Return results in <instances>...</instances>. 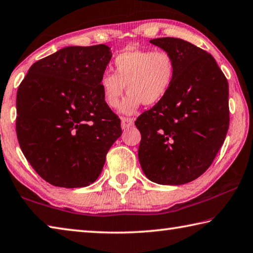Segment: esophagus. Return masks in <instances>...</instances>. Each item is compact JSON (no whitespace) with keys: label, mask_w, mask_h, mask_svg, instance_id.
I'll return each instance as SVG.
<instances>
[{"label":"esophagus","mask_w":253,"mask_h":253,"mask_svg":"<svg viewBox=\"0 0 253 253\" xmlns=\"http://www.w3.org/2000/svg\"><path fill=\"white\" fill-rule=\"evenodd\" d=\"M133 123H134V120H133V119H131V118H124V117L121 118V126H122L123 130L129 129L130 126H133Z\"/></svg>","instance_id":"esophagus-1"}]
</instances>
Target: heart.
Segmentation results:
<instances>
[{"label":"heart","mask_w":253,"mask_h":253,"mask_svg":"<svg viewBox=\"0 0 253 253\" xmlns=\"http://www.w3.org/2000/svg\"><path fill=\"white\" fill-rule=\"evenodd\" d=\"M174 61L166 51L126 48L113 60V73L101 75L99 86L109 108H117L124 90L129 91L120 112L133 114L143 103L154 105L163 100L174 81Z\"/></svg>","instance_id":"obj_1"}]
</instances>
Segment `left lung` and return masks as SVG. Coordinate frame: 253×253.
<instances>
[{
    "instance_id": "obj_1",
    "label": "left lung",
    "mask_w": 253,
    "mask_h": 253,
    "mask_svg": "<svg viewBox=\"0 0 253 253\" xmlns=\"http://www.w3.org/2000/svg\"><path fill=\"white\" fill-rule=\"evenodd\" d=\"M174 61V81L159 103L136 119L139 161L147 178L167 185L199 178L229 129V84L214 57L175 38L150 41Z\"/></svg>"
}]
</instances>
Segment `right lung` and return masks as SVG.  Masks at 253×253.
I'll return each mask as SVG.
<instances>
[{"mask_svg":"<svg viewBox=\"0 0 253 253\" xmlns=\"http://www.w3.org/2000/svg\"><path fill=\"white\" fill-rule=\"evenodd\" d=\"M112 56L105 44L68 46L31 66L16 94V135L35 172L52 185L82 188L99 178L121 121L99 81Z\"/></svg>","mask_w":253,"mask_h":253,"instance_id":"add662e5","label":"right lung"}]
</instances>
